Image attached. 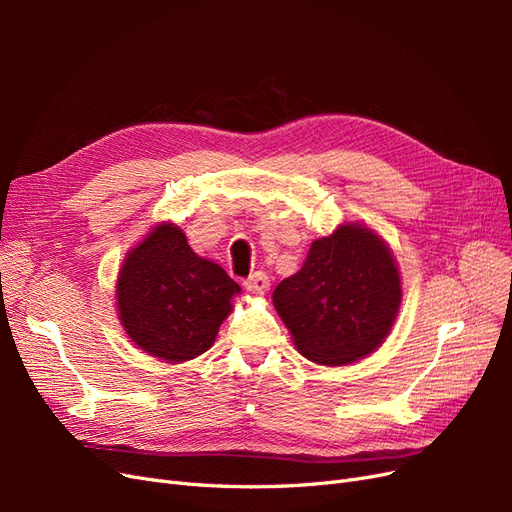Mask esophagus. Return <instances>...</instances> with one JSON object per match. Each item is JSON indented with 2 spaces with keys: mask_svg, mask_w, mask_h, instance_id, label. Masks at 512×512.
Returning <instances> with one entry per match:
<instances>
[{
  "mask_svg": "<svg viewBox=\"0 0 512 512\" xmlns=\"http://www.w3.org/2000/svg\"><path fill=\"white\" fill-rule=\"evenodd\" d=\"M243 286L250 290V292H254V294H265L267 290H269V286H271V282H269V277H267V273H262V271H258V273H254V275H250L247 277V280L243 282Z\"/></svg>",
  "mask_w": 512,
  "mask_h": 512,
  "instance_id": "34e87169",
  "label": "esophagus"
}]
</instances>
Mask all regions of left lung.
<instances>
[{
	"label": "left lung",
	"instance_id": "8db88e82",
	"mask_svg": "<svg viewBox=\"0 0 512 512\" xmlns=\"http://www.w3.org/2000/svg\"><path fill=\"white\" fill-rule=\"evenodd\" d=\"M399 303L393 254L356 224L314 241L303 267L273 290L294 346L320 365H346L374 352L389 335Z\"/></svg>",
	"mask_w": 512,
	"mask_h": 512
}]
</instances>
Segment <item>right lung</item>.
<instances>
[{
  "mask_svg": "<svg viewBox=\"0 0 512 512\" xmlns=\"http://www.w3.org/2000/svg\"><path fill=\"white\" fill-rule=\"evenodd\" d=\"M239 292L220 265L192 252L177 226L162 224L123 262L117 307L138 348L175 363L213 346Z\"/></svg>",
  "mask_w": 512,
  "mask_h": 512,
  "instance_id": "obj_1",
  "label": "right lung"
}]
</instances>
